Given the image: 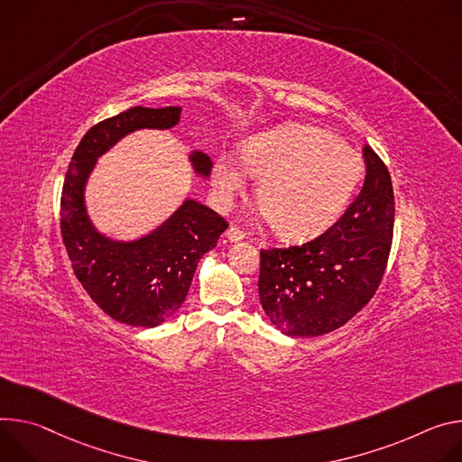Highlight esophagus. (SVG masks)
<instances>
[{
	"label": "esophagus",
	"mask_w": 462,
	"mask_h": 462,
	"mask_svg": "<svg viewBox=\"0 0 462 462\" xmlns=\"http://www.w3.org/2000/svg\"><path fill=\"white\" fill-rule=\"evenodd\" d=\"M245 236V233L238 227V226H231L227 231H226V240L227 242H238Z\"/></svg>",
	"instance_id": "34e87169"
}]
</instances>
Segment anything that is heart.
Wrapping results in <instances>:
<instances>
[{
	"label": "heart",
	"instance_id": "1",
	"mask_svg": "<svg viewBox=\"0 0 462 462\" xmlns=\"http://www.w3.org/2000/svg\"><path fill=\"white\" fill-rule=\"evenodd\" d=\"M242 162L247 174L259 178L261 209L290 240L328 229L364 176L360 153L334 134L306 125H286L247 139ZM244 181L245 173L233 158L217 160L213 183L224 201L242 190Z\"/></svg>",
	"mask_w": 462,
	"mask_h": 462
}]
</instances>
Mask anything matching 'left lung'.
I'll list each match as a JSON object with an SVG mask.
<instances>
[{"instance_id":"obj_1","label":"left lung","mask_w":462,"mask_h":462,"mask_svg":"<svg viewBox=\"0 0 462 462\" xmlns=\"http://www.w3.org/2000/svg\"><path fill=\"white\" fill-rule=\"evenodd\" d=\"M364 158L362 192L330 229L300 245L261 249V304L286 336L314 337L343 327L383 279L394 194L385 163L369 144Z\"/></svg>"}]
</instances>
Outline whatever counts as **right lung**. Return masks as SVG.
<instances>
[{"label": "right lung", "mask_w": 462, "mask_h": 462, "mask_svg": "<svg viewBox=\"0 0 462 462\" xmlns=\"http://www.w3.org/2000/svg\"><path fill=\"white\" fill-rule=\"evenodd\" d=\"M180 116V106H134L91 126L73 153L62 187L60 231L73 272L102 312L130 327H158L180 309L198 261L217 245L227 222L199 201L185 199L152 233L132 242L112 240L91 224L84 190L97 158L117 141L141 128L169 130ZM190 163L198 176L211 174L208 153L194 150Z\"/></svg>", "instance_id": "obj_1"}]
</instances>
